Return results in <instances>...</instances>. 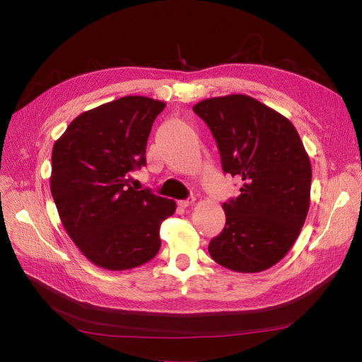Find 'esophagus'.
I'll return each mask as SVG.
<instances>
[{
    "mask_svg": "<svg viewBox=\"0 0 362 362\" xmlns=\"http://www.w3.org/2000/svg\"><path fill=\"white\" fill-rule=\"evenodd\" d=\"M194 202H195V199H194V198H187V199H182V201H179V206H182V208H187V206H191V205H194Z\"/></svg>",
    "mask_w": 362,
    "mask_h": 362,
    "instance_id": "34e87169",
    "label": "esophagus"
}]
</instances>
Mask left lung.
<instances>
[{
    "label": "left lung",
    "instance_id": "1",
    "mask_svg": "<svg viewBox=\"0 0 362 362\" xmlns=\"http://www.w3.org/2000/svg\"><path fill=\"white\" fill-rule=\"evenodd\" d=\"M194 111L216 138L224 173L242 180L224 202L226 226L208 245L238 273H259L289 252L310 208L311 163L295 126L248 95L208 98Z\"/></svg>",
    "mask_w": 362,
    "mask_h": 362
}]
</instances>
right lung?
Instances as JSON below:
<instances>
[{
	"instance_id": "right-lung-1",
	"label": "right lung",
	"mask_w": 362,
	"mask_h": 362,
	"mask_svg": "<svg viewBox=\"0 0 362 362\" xmlns=\"http://www.w3.org/2000/svg\"><path fill=\"white\" fill-rule=\"evenodd\" d=\"M165 103L123 97L82 112L52 148L51 194L67 235L95 265L139 267L160 251V226L176 202L136 191L151 127Z\"/></svg>"
}]
</instances>
